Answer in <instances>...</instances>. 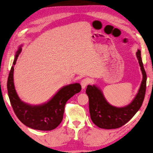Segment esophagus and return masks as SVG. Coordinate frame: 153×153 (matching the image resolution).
Wrapping results in <instances>:
<instances>
[{
  "instance_id": "obj_1",
  "label": "esophagus",
  "mask_w": 153,
  "mask_h": 153,
  "mask_svg": "<svg viewBox=\"0 0 153 153\" xmlns=\"http://www.w3.org/2000/svg\"><path fill=\"white\" fill-rule=\"evenodd\" d=\"M90 83V79L88 78H86L83 79L81 82H80V85L82 86V88L84 89L85 87L88 85L89 83Z\"/></svg>"
}]
</instances>
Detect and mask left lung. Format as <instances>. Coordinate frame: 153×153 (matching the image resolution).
<instances>
[{"label": "left lung", "instance_id": "obj_1", "mask_svg": "<svg viewBox=\"0 0 153 153\" xmlns=\"http://www.w3.org/2000/svg\"><path fill=\"white\" fill-rule=\"evenodd\" d=\"M136 57L142 73V80L136 95L127 105L122 107L112 105L107 101L102 90L97 85L87 86L86 93L89 98L91 119L98 127L106 129L120 128L131 119L141 107L146 91V74L140 50H137Z\"/></svg>", "mask_w": 153, "mask_h": 153}]
</instances>
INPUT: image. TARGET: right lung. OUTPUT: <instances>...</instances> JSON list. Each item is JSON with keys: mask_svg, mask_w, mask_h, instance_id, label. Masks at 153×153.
<instances>
[{"mask_svg": "<svg viewBox=\"0 0 153 153\" xmlns=\"http://www.w3.org/2000/svg\"><path fill=\"white\" fill-rule=\"evenodd\" d=\"M22 44L17 49L7 82L9 99L13 110L20 121L27 126L40 131L55 129L63 119L65 105L67 101L81 90L79 83L65 85L47 102L32 105L22 100L18 96L14 83V67L20 54Z\"/></svg>", "mask_w": 153, "mask_h": 153, "instance_id": "add662e5", "label": "right lung"}]
</instances>
